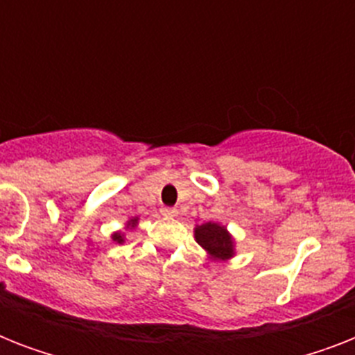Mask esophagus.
<instances>
[{
	"instance_id": "1",
	"label": "esophagus",
	"mask_w": 355,
	"mask_h": 355,
	"mask_svg": "<svg viewBox=\"0 0 355 355\" xmlns=\"http://www.w3.org/2000/svg\"><path fill=\"white\" fill-rule=\"evenodd\" d=\"M160 211H162V216H167V217L177 216V210H175V208H167V206H164Z\"/></svg>"
}]
</instances>
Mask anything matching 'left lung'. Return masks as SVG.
<instances>
[{
  "label": "left lung",
  "instance_id": "obj_1",
  "mask_svg": "<svg viewBox=\"0 0 355 355\" xmlns=\"http://www.w3.org/2000/svg\"><path fill=\"white\" fill-rule=\"evenodd\" d=\"M195 239L214 259H228L234 254V239L227 228L217 223H205L195 228Z\"/></svg>",
  "mask_w": 355,
  "mask_h": 355
}]
</instances>
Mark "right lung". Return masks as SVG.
<instances>
[{
    "instance_id": "add662e5",
    "label": "right lung",
    "mask_w": 355,
    "mask_h": 355,
    "mask_svg": "<svg viewBox=\"0 0 355 355\" xmlns=\"http://www.w3.org/2000/svg\"><path fill=\"white\" fill-rule=\"evenodd\" d=\"M136 223H138V217H134V219H130V221L127 223V227H134ZM112 239H114V241L123 243V234H121V232H116V234H114V236H112Z\"/></svg>"
}]
</instances>
